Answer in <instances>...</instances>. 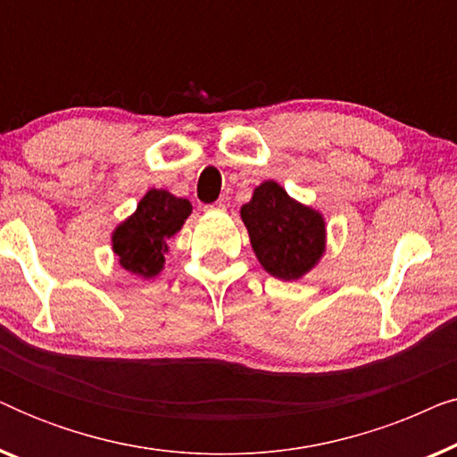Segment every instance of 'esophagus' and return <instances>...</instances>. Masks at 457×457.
Masks as SVG:
<instances>
[{
  "instance_id": "34e87169",
  "label": "esophagus",
  "mask_w": 457,
  "mask_h": 457,
  "mask_svg": "<svg viewBox=\"0 0 457 457\" xmlns=\"http://www.w3.org/2000/svg\"><path fill=\"white\" fill-rule=\"evenodd\" d=\"M224 208H227V205H224V199H220V202L205 205V212H222Z\"/></svg>"
}]
</instances>
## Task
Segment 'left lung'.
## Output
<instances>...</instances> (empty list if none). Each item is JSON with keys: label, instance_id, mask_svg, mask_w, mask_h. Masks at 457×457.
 <instances>
[{"label": "left lung", "instance_id": "left-lung-1", "mask_svg": "<svg viewBox=\"0 0 457 457\" xmlns=\"http://www.w3.org/2000/svg\"><path fill=\"white\" fill-rule=\"evenodd\" d=\"M241 220L255 258L274 278H302L327 249L324 216L293 199L277 180L255 187L252 199L241 205Z\"/></svg>", "mask_w": 457, "mask_h": 457}]
</instances>
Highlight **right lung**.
Returning a JSON list of instances; mask_svg holds the SVG:
<instances>
[{"mask_svg": "<svg viewBox=\"0 0 457 457\" xmlns=\"http://www.w3.org/2000/svg\"><path fill=\"white\" fill-rule=\"evenodd\" d=\"M191 210L189 199L164 189H149L133 214L112 233V249L118 264L135 277H158L164 270L168 239L183 228Z\"/></svg>", "mask_w": 457, "mask_h": 457, "instance_id": "add662e5", "label": "right lung"}]
</instances>
